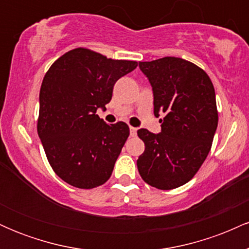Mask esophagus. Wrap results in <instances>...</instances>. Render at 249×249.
<instances>
[{
    "label": "esophagus",
    "mask_w": 249,
    "mask_h": 249,
    "mask_svg": "<svg viewBox=\"0 0 249 249\" xmlns=\"http://www.w3.org/2000/svg\"><path fill=\"white\" fill-rule=\"evenodd\" d=\"M130 134L131 137H136L137 136V127H130Z\"/></svg>",
    "instance_id": "1"
}]
</instances>
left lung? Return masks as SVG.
<instances>
[{"mask_svg": "<svg viewBox=\"0 0 249 249\" xmlns=\"http://www.w3.org/2000/svg\"><path fill=\"white\" fill-rule=\"evenodd\" d=\"M153 91L160 133L138 130L145 151L137 166L145 182L173 190L190 181L212 146L218 126L215 91L204 70L178 57L139 62Z\"/></svg>", "mask_w": 249, "mask_h": 249, "instance_id": "obj_1", "label": "left lung"}]
</instances>
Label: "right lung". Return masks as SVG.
<instances>
[{
	"label": "right lung",
	"instance_id": "right-lung-1",
	"mask_svg": "<svg viewBox=\"0 0 249 249\" xmlns=\"http://www.w3.org/2000/svg\"><path fill=\"white\" fill-rule=\"evenodd\" d=\"M137 65L77 48L45 73L37 132L53 170L71 186H101L112 174L130 128L124 122L108 125L96 112L107 110L116 82Z\"/></svg>",
	"mask_w": 249,
	"mask_h": 249
}]
</instances>
